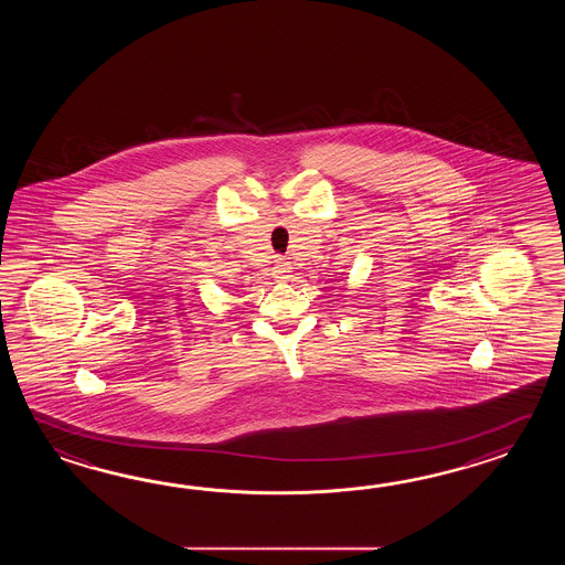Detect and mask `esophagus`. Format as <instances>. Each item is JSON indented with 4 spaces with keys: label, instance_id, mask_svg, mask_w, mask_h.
Listing matches in <instances>:
<instances>
[{
    "label": "esophagus",
    "instance_id": "34e87169",
    "mask_svg": "<svg viewBox=\"0 0 565 565\" xmlns=\"http://www.w3.org/2000/svg\"><path fill=\"white\" fill-rule=\"evenodd\" d=\"M273 275L277 280H282V278L288 277V266L287 263H282V260H277L275 263V268H273Z\"/></svg>",
    "mask_w": 565,
    "mask_h": 565
}]
</instances>
